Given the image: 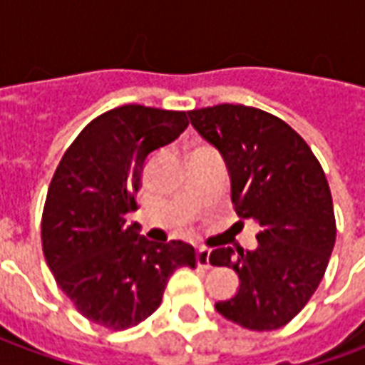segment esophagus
<instances>
[{"mask_svg":"<svg viewBox=\"0 0 365 365\" xmlns=\"http://www.w3.org/2000/svg\"><path fill=\"white\" fill-rule=\"evenodd\" d=\"M209 256H211V250L209 248H197V264L201 268H211V264H209Z\"/></svg>","mask_w":365,"mask_h":365,"instance_id":"1","label":"esophagus"}]
</instances>
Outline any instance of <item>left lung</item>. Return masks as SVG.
Here are the masks:
<instances>
[{"mask_svg":"<svg viewBox=\"0 0 365 365\" xmlns=\"http://www.w3.org/2000/svg\"><path fill=\"white\" fill-rule=\"evenodd\" d=\"M187 115L229 166L237 215L260 225L256 250L215 248L209 256L240 277L237 295L215 309L242 329H282L313 297L334 248L327 175L309 144L272 113L221 103Z\"/></svg>","mask_w":365,"mask_h":365,"instance_id":"obj_1","label":"left lung"}]
</instances>
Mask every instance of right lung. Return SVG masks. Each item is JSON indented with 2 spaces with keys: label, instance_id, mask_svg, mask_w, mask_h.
I'll return each instance as SVG.
<instances>
[{
  "label": "right lung",
  "instance_id": "obj_1",
  "mask_svg": "<svg viewBox=\"0 0 365 365\" xmlns=\"http://www.w3.org/2000/svg\"><path fill=\"white\" fill-rule=\"evenodd\" d=\"M190 125L185 111L123 105L86 125L48 185L41 222L46 264L88 321L125 330L162 303L178 268H195V248L182 240L150 242L128 227L136 211L144 160Z\"/></svg>",
  "mask_w": 365,
  "mask_h": 365
}]
</instances>
